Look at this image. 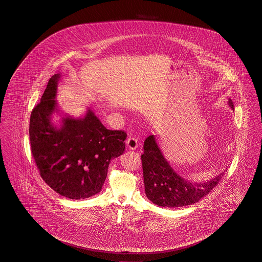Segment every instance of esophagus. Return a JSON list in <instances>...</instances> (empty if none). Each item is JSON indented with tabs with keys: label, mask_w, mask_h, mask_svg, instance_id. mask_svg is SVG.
I'll return each instance as SVG.
<instances>
[{
	"label": "esophagus",
	"mask_w": 262,
	"mask_h": 262,
	"mask_svg": "<svg viewBox=\"0 0 262 262\" xmlns=\"http://www.w3.org/2000/svg\"><path fill=\"white\" fill-rule=\"evenodd\" d=\"M126 144H127V147L129 150H135L138 146L137 140L135 139V137H128L127 141H126Z\"/></svg>",
	"instance_id": "1"
}]
</instances>
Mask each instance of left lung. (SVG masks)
<instances>
[{"label":"left lung","instance_id":"left-lung-1","mask_svg":"<svg viewBox=\"0 0 262 262\" xmlns=\"http://www.w3.org/2000/svg\"><path fill=\"white\" fill-rule=\"evenodd\" d=\"M228 104L234 110L231 99H229ZM143 148L141 159L145 193L147 198L157 206L180 207L194 205L214 188L224 174L223 172L206 183H192L171 167L155 135L146 138Z\"/></svg>","mask_w":262,"mask_h":262}]
</instances>
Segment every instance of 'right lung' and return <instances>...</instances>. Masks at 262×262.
I'll return each instance as SVG.
<instances>
[{"instance_id":"1","label":"right lung","mask_w":262,"mask_h":262,"mask_svg":"<svg viewBox=\"0 0 262 262\" xmlns=\"http://www.w3.org/2000/svg\"><path fill=\"white\" fill-rule=\"evenodd\" d=\"M61 78L55 74L30 120L32 154L40 176L66 198L86 199L98 194L105 181L111 159L125 151L127 134L103 126L88 107L79 118L65 114L57 126L53 114L60 112L56 101Z\"/></svg>"}]
</instances>
